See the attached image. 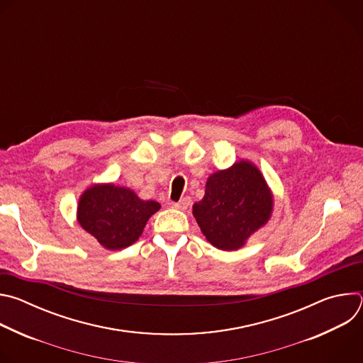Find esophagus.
Here are the masks:
<instances>
[{
  "label": "esophagus",
  "instance_id": "34e87169",
  "mask_svg": "<svg viewBox=\"0 0 363 363\" xmlns=\"http://www.w3.org/2000/svg\"><path fill=\"white\" fill-rule=\"evenodd\" d=\"M189 203H191V199L188 196H185V198H182L178 202H172V206H174V208H177V210H182L184 211V210L188 208Z\"/></svg>",
  "mask_w": 363,
  "mask_h": 363
}]
</instances>
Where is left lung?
Instances as JSON below:
<instances>
[{
    "label": "left lung",
    "mask_w": 363,
    "mask_h": 363,
    "mask_svg": "<svg viewBox=\"0 0 363 363\" xmlns=\"http://www.w3.org/2000/svg\"><path fill=\"white\" fill-rule=\"evenodd\" d=\"M272 213L273 194L260 169L248 161L210 175L203 198L192 206L205 238L224 251L241 248Z\"/></svg>",
    "instance_id": "left-lung-1"
}]
</instances>
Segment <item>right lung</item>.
I'll list each match as a JSON object with an SVG mask.
<instances>
[{
  "label": "right lung",
  "mask_w": 363,
  "mask_h": 363,
  "mask_svg": "<svg viewBox=\"0 0 363 363\" xmlns=\"http://www.w3.org/2000/svg\"><path fill=\"white\" fill-rule=\"evenodd\" d=\"M160 208V202L143 201L129 188L96 184L79 198L77 221L100 245L115 251L136 242Z\"/></svg>",
  "instance_id": "1"
}]
</instances>
